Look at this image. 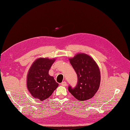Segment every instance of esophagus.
Segmentation results:
<instances>
[{
	"instance_id": "obj_1",
	"label": "esophagus",
	"mask_w": 130,
	"mask_h": 130,
	"mask_svg": "<svg viewBox=\"0 0 130 130\" xmlns=\"http://www.w3.org/2000/svg\"><path fill=\"white\" fill-rule=\"evenodd\" d=\"M61 85L62 86H66L67 85V82H66V81L62 82V83L61 84Z\"/></svg>"
}]
</instances>
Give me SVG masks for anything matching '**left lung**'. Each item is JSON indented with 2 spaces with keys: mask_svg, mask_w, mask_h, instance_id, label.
I'll return each mask as SVG.
<instances>
[{
  "mask_svg": "<svg viewBox=\"0 0 130 130\" xmlns=\"http://www.w3.org/2000/svg\"><path fill=\"white\" fill-rule=\"evenodd\" d=\"M69 60L77 74V82L74 88L69 85L68 90L80 101L90 99L98 91L100 84V72L97 64L85 54H77Z\"/></svg>",
  "mask_w": 130,
  "mask_h": 130,
  "instance_id": "obj_1",
  "label": "left lung"
}]
</instances>
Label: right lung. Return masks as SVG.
<instances>
[{"label": "right lung", "instance_id": "right-lung-1", "mask_svg": "<svg viewBox=\"0 0 130 130\" xmlns=\"http://www.w3.org/2000/svg\"><path fill=\"white\" fill-rule=\"evenodd\" d=\"M55 59L40 58L30 67L27 77V87L33 97L43 101L52 95L58 86L49 70Z\"/></svg>", "mask_w": 130, "mask_h": 130}]
</instances>
